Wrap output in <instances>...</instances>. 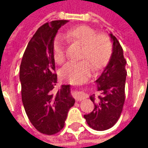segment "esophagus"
Masks as SVG:
<instances>
[{"label":"esophagus","instance_id":"obj_1","mask_svg":"<svg viewBox=\"0 0 148 148\" xmlns=\"http://www.w3.org/2000/svg\"><path fill=\"white\" fill-rule=\"evenodd\" d=\"M86 97V95L85 94V93H78L77 95V97H76V99H77V101H82V100L85 99Z\"/></svg>","mask_w":148,"mask_h":148}]
</instances>
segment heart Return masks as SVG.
Segmentation results:
<instances>
[{
    "mask_svg": "<svg viewBox=\"0 0 148 148\" xmlns=\"http://www.w3.org/2000/svg\"><path fill=\"white\" fill-rule=\"evenodd\" d=\"M63 36L69 42L82 46L81 58H86L79 62H68L60 71L62 79L71 83H79L90 76L92 66L96 69L106 66L111 58L112 44L107 35L97 33V31L86 25L71 27L65 32ZM54 59L62 63L65 59V43L61 36H56L52 46ZM87 60H86V59Z\"/></svg>",
    "mask_w": 148,
    "mask_h": 148,
    "instance_id": "heart-1",
    "label": "heart"
}]
</instances>
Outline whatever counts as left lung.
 Returning a JSON list of instances; mask_svg holds the SVG:
<instances>
[{"label":"left lung","mask_w":148,"mask_h":148,"mask_svg":"<svg viewBox=\"0 0 148 148\" xmlns=\"http://www.w3.org/2000/svg\"><path fill=\"white\" fill-rule=\"evenodd\" d=\"M109 36L112 41L111 58L102 74L96 80L97 90L101 92V95L98 96L97 100L94 95L90 96L94 109L89 114L84 115L88 125L97 131L107 130L117 122L125 100L127 62L117 39L112 34Z\"/></svg>","instance_id":"obj_1"}]
</instances>
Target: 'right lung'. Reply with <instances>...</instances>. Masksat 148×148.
<instances>
[{"label":"right lung","mask_w":148,"mask_h":148,"mask_svg":"<svg viewBox=\"0 0 148 148\" xmlns=\"http://www.w3.org/2000/svg\"><path fill=\"white\" fill-rule=\"evenodd\" d=\"M68 21L46 23L28 42L20 67L22 102L27 117L37 131L54 135L63 128L75 100L70 85L55 91L57 83L52 46L56 34Z\"/></svg>","instance_id":"add662e5"}]
</instances>
